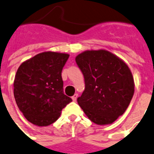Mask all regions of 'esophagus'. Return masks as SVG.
Here are the masks:
<instances>
[{"label":"esophagus","mask_w":154,"mask_h":154,"mask_svg":"<svg viewBox=\"0 0 154 154\" xmlns=\"http://www.w3.org/2000/svg\"><path fill=\"white\" fill-rule=\"evenodd\" d=\"M77 97H78V94H75L73 95V96H72V101H76V99H77Z\"/></svg>","instance_id":"34e87169"}]
</instances>
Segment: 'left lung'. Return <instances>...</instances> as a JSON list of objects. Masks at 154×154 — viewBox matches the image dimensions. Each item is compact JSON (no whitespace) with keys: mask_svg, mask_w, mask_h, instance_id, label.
Here are the masks:
<instances>
[{"mask_svg":"<svg viewBox=\"0 0 154 154\" xmlns=\"http://www.w3.org/2000/svg\"><path fill=\"white\" fill-rule=\"evenodd\" d=\"M75 61L85 80L78 104L94 124H112L124 113L134 95L130 68L120 57L105 49L82 52Z\"/></svg>","mask_w":154,"mask_h":154,"instance_id":"1","label":"left lung"}]
</instances>
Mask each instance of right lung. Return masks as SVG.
<instances>
[{
  "label": "right lung",
  "mask_w": 154,
  "mask_h": 154,
  "mask_svg": "<svg viewBox=\"0 0 154 154\" xmlns=\"http://www.w3.org/2000/svg\"><path fill=\"white\" fill-rule=\"evenodd\" d=\"M69 54L43 52L23 62L14 79V97L26 120L38 127L52 124L72 101L63 91L61 72Z\"/></svg>",
  "instance_id": "1"
}]
</instances>
